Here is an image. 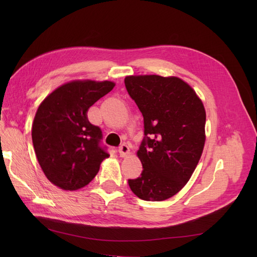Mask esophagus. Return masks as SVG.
<instances>
[{"label":"esophagus","instance_id":"34e87169","mask_svg":"<svg viewBox=\"0 0 257 257\" xmlns=\"http://www.w3.org/2000/svg\"><path fill=\"white\" fill-rule=\"evenodd\" d=\"M119 154H120V157H122V158H125L126 155L130 154V148H128V146L126 144H123V145L120 146V148H119Z\"/></svg>","mask_w":257,"mask_h":257}]
</instances>
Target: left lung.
<instances>
[{"label": "left lung", "mask_w": 257, "mask_h": 257, "mask_svg": "<svg viewBox=\"0 0 257 257\" xmlns=\"http://www.w3.org/2000/svg\"><path fill=\"white\" fill-rule=\"evenodd\" d=\"M124 83L143 113L146 136L137 151L144 170L128 185L141 199H168L188 183L203 153L204 104L175 76H126Z\"/></svg>", "instance_id": "left-lung-1"}]
</instances>
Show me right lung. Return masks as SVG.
Here are the masks:
<instances>
[{"label": "right lung", "mask_w": 257, "mask_h": 257, "mask_svg": "<svg viewBox=\"0 0 257 257\" xmlns=\"http://www.w3.org/2000/svg\"><path fill=\"white\" fill-rule=\"evenodd\" d=\"M114 85L108 80H73L53 90L38 106L32 124L34 150L45 176L58 188H83L109 158L99 146L102 131L89 122L87 112Z\"/></svg>", "instance_id": "1"}]
</instances>
